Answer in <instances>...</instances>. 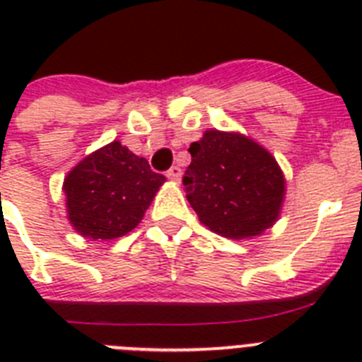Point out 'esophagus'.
<instances>
[{
  "label": "esophagus",
  "instance_id": "obj_1",
  "mask_svg": "<svg viewBox=\"0 0 362 362\" xmlns=\"http://www.w3.org/2000/svg\"><path fill=\"white\" fill-rule=\"evenodd\" d=\"M181 175H183V172L179 166H172L170 170L166 172V177L172 179V181H181Z\"/></svg>",
  "mask_w": 362,
  "mask_h": 362
}]
</instances>
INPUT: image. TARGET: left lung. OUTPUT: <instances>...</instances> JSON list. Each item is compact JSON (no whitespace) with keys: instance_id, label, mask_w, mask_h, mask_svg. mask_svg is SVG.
Returning a JSON list of instances; mask_svg holds the SVG:
<instances>
[{"instance_id":"8db88e82","label":"left lung","mask_w":362,"mask_h":362,"mask_svg":"<svg viewBox=\"0 0 362 362\" xmlns=\"http://www.w3.org/2000/svg\"><path fill=\"white\" fill-rule=\"evenodd\" d=\"M188 152L183 185L204 226L223 238L248 239L276 223L284 175L268 150L238 132L206 130Z\"/></svg>"}]
</instances>
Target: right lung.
Instances as JSON below:
<instances>
[{"instance_id":"add662e5","label":"right lung","mask_w":362,"mask_h":362,"mask_svg":"<svg viewBox=\"0 0 362 362\" xmlns=\"http://www.w3.org/2000/svg\"><path fill=\"white\" fill-rule=\"evenodd\" d=\"M166 179L119 141L86 156L63 183L70 225L83 238L116 239L141 223Z\"/></svg>"}]
</instances>
